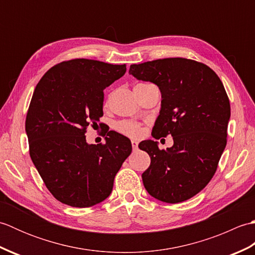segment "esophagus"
Masks as SVG:
<instances>
[{
	"mask_svg": "<svg viewBox=\"0 0 255 255\" xmlns=\"http://www.w3.org/2000/svg\"><path fill=\"white\" fill-rule=\"evenodd\" d=\"M131 145H132V149L133 150H137L138 149V142L136 140H131Z\"/></svg>",
	"mask_w": 255,
	"mask_h": 255,
	"instance_id": "esophagus-1",
	"label": "esophagus"
}]
</instances>
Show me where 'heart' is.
Listing matches in <instances>:
<instances>
[{"label": "heart", "instance_id": "obj_1", "mask_svg": "<svg viewBox=\"0 0 255 255\" xmlns=\"http://www.w3.org/2000/svg\"><path fill=\"white\" fill-rule=\"evenodd\" d=\"M148 85V83H139L136 86H143ZM115 128L118 132H121L125 136L131 137V138H138L141 136L142 133V128L141 124L133 121H128V119H125V121H119L116 123Z\"/></svg>", "mask_w": 255, "mask_h": 255}]
</instances>
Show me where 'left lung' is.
<instances>
[{
	"label": "left lung",
	"mask_w": 255,
	"mask_h": 255,
	"mask_svg": "<svg viewBox=\"0 0 255 255\" xmlns=\"http://www.w3.org/2000/svg\"><path fill=\"white\" fill-rule=\"evenodd\" d=\"M129 73L159 86L152 136L171 134L174 141L166 150L152 140L139 144L151 158L142 173L145 189L164 203L192 198L213 178L227 144L230 102L223 82L208 66L186 58L131 64Z\"/></svg>",
	"instance_id": "8db88e82"
}]
</instances>
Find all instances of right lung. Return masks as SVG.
Segmentation results:
<instances>
[{
    "label": "right lung",
    "instance_id": "right-lung-1",
    "mask_svg": "<svg viewBox=\"0 0 255 255\" xmlns=\"http://www.w3.org/2000/svg\"><path fill=\"white\" fill-rule=\"evenodd\" d=\"M125 72L126 64L72 59L50 68L38 82L25 122L29 155L59 202L91 207L112 193L131 153L130 140L106 131L105 143L88 144L85 133L103 116L104 89Z\"/></svg>",
    "mask_w": 255,
    "mask_h": 255
}]
</instances>
